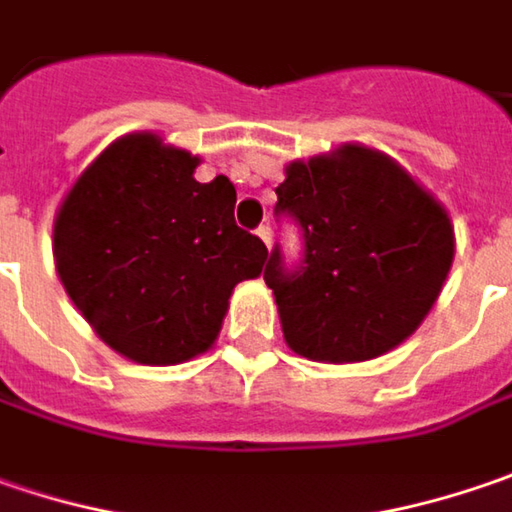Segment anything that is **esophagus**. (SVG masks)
<instances>
[{
  "label": "esophagus",
  "instance_id": "obj_1",
  "mask_svg": "<svg viewBox=\"0 0 512 512\" xmlns=\"http://www.w3.org/2000/svg\"><path fill=\"white\" fill-rule=\"evenodd\" d=\"M257 237H260L266 246H272V229H269V226H260V229H257Z\"/></svg>",
  "mask_w": 512,
  "mask_h": 512
}]
</instances>
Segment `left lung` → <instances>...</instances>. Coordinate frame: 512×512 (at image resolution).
Listing matches in <instances>:
<instances>
[{
	"label": "left lung",
	"instance_id": "1",
	"mask_svg": "<svg viewBox=\"0 0 512 512\" xmlns=\"http://www.w3.org/2000/svg\"><path fill=\"white\" fill-rule=\"evenodd\" d=\"M275 212L303 232V266L272 252L263 280L292 352L358 364L404 344L427 318L453 266L447 209L378 148L344 143L286 166Z\"/></svg>",
	"mask_w": 512,
	"mask_h": 512
}]
</instances>
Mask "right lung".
Returning <instances> with one entry per match:
<instances>
[{
  "label": "right lung",
  "instance_id": "right-lung-1",
  "mask_svg": "<svg viewBox=\"0 0 512 512\" xmlns=\"http://www.w3.org/2000/svg\"><path fill=\"white\" fill-rule=\"evenodd\" d=\"M197 166L186 148L134 131L100 151L56 209V275L134 364L174 367L212 349L234 286L269 257L234 223L232 180L197 183Z\"/></svg>",
  "mask_w": 512,
  "mask_h": 512
}]
</instances>
